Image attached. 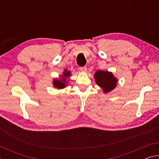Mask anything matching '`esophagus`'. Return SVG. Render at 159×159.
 <instances>
[{
    "label": "esophagus",
    "instance_id": "obj_1",
    "mask_svg": "<svg viewBox=\"0 0 159 159\" xmlns=\"http://www.w3.org/2000/svg\"><path fill=\"white\" fill-rule=\"evenodd\" d=\"M80 69L81 71L85 72V71H86V70H87V68H86V66H82V67H80Z\"/></svg>",
    "mask_w": 159,
    "mask_h": 159
}]
</instances>
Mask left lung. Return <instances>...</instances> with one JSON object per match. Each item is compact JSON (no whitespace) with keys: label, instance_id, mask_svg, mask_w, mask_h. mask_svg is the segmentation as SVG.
<instances>
[{"label":"left lung","instance_id":"left-lung-1","mask_svg":"<svg viewBox=\"0 0 159 159\" xmlns=\"http://www.w3.org/2000/svg\"><path fill=\"white\" fill-rule=\"evenodd\" d=\"M94 78L97 84L102 88L104 93L110 92L116 87L118 80L111 72L98 70L94 75Z\"/></svg>","mask_w":159,"mask_h":159}]
</instances>
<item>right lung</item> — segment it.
Here are the masks:
<instances>
[{
  "label": "right lung",
  "mask_w": 159,
  "mask_h": 159,
  "mask_svg": "<svg viewBox=\"0 0 159 159\" xmlns=\"http://www.w3.org/2000/svg\"><path fill=\"white\" fill-rule=\"evenodd\" d=\"M71 75V72L70 71H67V69L64 70L62 76L60 77V79H54L53 80V85L54 87L57 88V89H61L66 87L67 84L66 79L69 78Z\"/></svg>",
  "instance_id": "right-lung-1"
}]
</instances>
